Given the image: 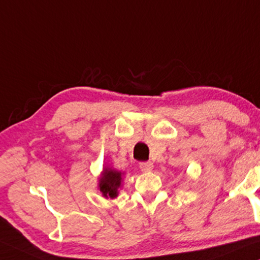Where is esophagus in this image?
<instances>
[{
    "instance_id": "34e87169",
    "label": "esophagus",
    "mask_w": 260,
    "mask_h": 260,
    "mask_svg": "<svg viewBox=\"0 0 260 260\" xmlns=\"http://www.w3.org/2000/svg\"><path fill=\"white\" fill-rule=\"evenodd\" d=\"M140 168H141L142 172H144V173L151 172L152 168H154V163L150 162V161H148V162H142L141 165H140Z\"/></svg>"
}]
</instances>
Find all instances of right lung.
Returning a JSON list of instances; mask_svg holds the SVG:
<instances>
[{
  "label": "right lung",
  "instance_id": "obj_1",
  "mask_svg": "<svg viewBox=\"0 0 260 260\" xmlns=\"http://www.w3.org/2000/svg\"><path fill=\"white\" fill-rule=\"evenodd\" d=\"M124 173L113 169L110 166H104L98 179V189L105 199H116L123 186Z\"/></svg>",
  "mask_w": 260,
  "mask_h": 260
}]
</instances>
